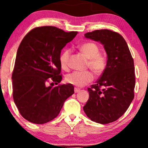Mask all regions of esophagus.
<instances>
[{"mask_svg": "<svg viewBox=\"0 0 148 148\" xmlns=\"http://www.w3.org/2000/svg\"><path fill=\"white\" fill-rule=\"evenodd\" d=\"M79 91H80L79 88H74V92L77 93V92H79Z\"/></svg>", "mask_w": 148, "mask_h": 148, "instance_id": "obj_1", "label": "esophagus"}]
</instances>
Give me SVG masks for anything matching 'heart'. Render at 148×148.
Instances as JSON below:
<instances>
[{"label":"heart","instance_id":"b5f03b06","mask_svg":"<svg viewBox=\"0 0 148 148\" xmlns=\"http://www.w3.org/2000/svg\"><path fill=\"white\" fill-rule=\"evenodd\" d=\"M79 51L88 59L87 66L96 75H101L106 67V59L103 55L99 53V47L94 42H85L79 47ZM71 51L66 49L61 53L59 62L62 69H68V62ZM93 80V74L90 71L73 72L67 74L65 81L68 84L82 87L90 83Z\"/></svg>","mask_w":148,"mask_h":148}]
</instances>
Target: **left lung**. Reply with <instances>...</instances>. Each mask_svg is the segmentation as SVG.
<instances>
[{
	"label": "left lung",
	"mask_w": 148,
	"mask_h": 148,
	"mask_svg": "<svg viewBox=\"0 0 148 148\" xmlns=\"http://www.w3.org/2000/svg\"><path fill=\"white\" fill-rule=\"evenodd\" d=\"M99 42L107 54L106 67L96 84L88 88L89 99L84 111L92 121L113 123L126 112L134 97L135 72L133 58L121 35L108 29L85 34Z\"/></svg>",
	"instance_id": "obj_1"
}]
</instances>
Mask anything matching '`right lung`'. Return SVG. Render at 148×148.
Here are the masks:
<instances>
[{
    "mask_svg": "<svg viewBox=\"0 0 148 148\" xmlns=\"http://www.w3.org/2000/svg\"><path fill=\"white\" fill-rule=\"evenodd\" d=\"M77 33L42 26L31 30L22 40L12 76V94L20 114L30 123L40 125L53 120L74 94L72 84L53 87L47 83L61 81V50Z\"/></svg>",
    "mask_w": 148,
    "mask_h": 148,
    "instance_id": "obj_1",
    "label": "right lung"
}]
</instances>
